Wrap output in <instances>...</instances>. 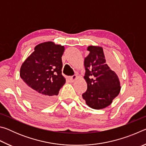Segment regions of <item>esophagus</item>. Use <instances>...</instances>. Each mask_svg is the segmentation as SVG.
I'll use <instances>...</instances> for the list:
<instances>
[{
	"label": "esophagus",
	"instance_id": "1",
	"mask_svg": "<svg viewBox=\"0 0 146 146\" xmlns=\"http://www.w3.org/2000/svg\"><path fill=\"white\" fill-rule=\"evenodd\" d=\"M77 78V76H76V75H74L73 76H71L70 77V80L71 81V82H75V81L76 80V79Z\"/></svg>",
	"mask_w": 146,
	"mask_h": 146
}]
</instances>
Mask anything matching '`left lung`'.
<instances>
[{"label": "left lung", "mask_w": 146, "mask_h": 146, "mask_svg": "<svg viewBox=\"0 0 146 146\" xmlns=\"http://www.w3.org/2000/svg\"><path fill=\"white\" fill-rule=\"evenodd\" d=\"M89 55L84 58L85 79L88 88L82 94L89 107L102 110L110 106L120 91V81L115 71L106 62L101 46L88 47Z\"/></svg>", "instance_id": "1"}]
</instances>
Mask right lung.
Returning <instances> with one entry per match:
<instances>
[{"label": "right lung", "instance_id": "add662e5", "mask_svg": "<svg viewBox=\"0 0 146 146\" xmlns=\"http://www.w3.org/2000/svg\"><path fill=\"white\" fill-rule=\"evenodd\" d=\"M64 46L48 41L36 45L20 70L21 89L27 100L44 108L55 101L66 82L62 75Z\"/></svg>", "mask_w": 146, "mask_h": 146}]
</instances>
